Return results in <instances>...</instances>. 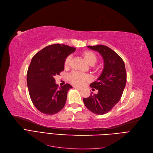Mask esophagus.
<instances>
[{
  "label": "esophagus",
  "instance_id": "esophagus-1",
  "mask_svg": "<svg viewBox=\"0 0 153 153\" xmlns=\"http://www.w3.org/2000/svg\"><path fill=\"white\" fill-rule=\"evenodd\" d=\"M74 87L75 88H76V89L79 90H82V88H81V87H79V86H74Z\"/></svg>",
  "mask_w": 153,
  "mask_h": 153
}]
</instances>
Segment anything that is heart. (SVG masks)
I'll return each mask as SVG.
<instances>
[{
	"label": "heart",
	"instance_id": "1",
	"mask_svg": "<svg viewBox=\"0 0 153 153\" xmlns=\"http://www.w3.org/2000/svg\"><path fill=\"white\" fill-rule=\"evenodd\" d=\"M81 55L85 58L86 62L90 65H93L97 61V56L96 54L90 50H85L81 52ZM72 62V56H67L64 62V67L65 68H69ZM98 68H97V70ZM68 79L75 85L81 86L85 84V82L91 80V77L90 75L84 74L78 72H72L68 75Z\"/></svg>",
	"mask_w": 153,
	"mask_h": 153
}]
</instances>
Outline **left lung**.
I'll use <instances>...</instances> for the list:
<instances>
[{"instance_id":"8db88e82","label":"left lung","mask_w":153,"mask_h":153,"mask_svg":"<svg viewBox=\"0 0 153 153\" xmlns=\"http://www.w3.org/2000/svg\"><path fill=\"white\" fill-rule=\"evenodd\" d=\"M102 55L104 67L98 79L90 86L98 90L97 94L83 98L85 106L98 115L109 112L121 99L126 82L125 63L117 54L109 47L103 45L88 46Z\"/></svg>"}]
</instances>
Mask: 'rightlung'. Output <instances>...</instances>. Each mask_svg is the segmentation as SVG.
Returning a JSON list of instances; mask_svg holds the SVG:
<instances>
[{"mask_svg": "<svg viewBox=\"0 0 153 153\" xmlns=\"http://www.w3.org/2000/svg\"><path fill=\"white\" fill-rule=\"evenodd\" d=\"M76 48L55 44L43 48L35 55L28 67L27 82L31 100L44 114L52 115L60 111L67 100L69 84L58 88L54 77L64 70L67 56Z\"/></svg>", "mask_w": 153, "mask_h": 153, "instance_id": "right-lung-1", "label": "right lung"}]
</instances>
